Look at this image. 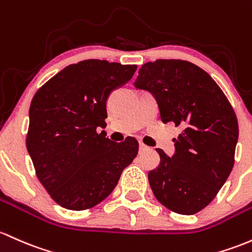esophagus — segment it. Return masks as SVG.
I'll return each mask as SVG.
<instances>
[{
    "label": "esophagus",
    "instance_id": "1",
    "mask_svg": "<svg viewBox=\"0 0 252 252\" xmlns=\"http://www.w3.org/2000/svg\"><path fill=\"white\" fill-rule=\"evenodd\" d=\"M146 149H148V147L147 146L145 145V143H142V142H140V151L142 152V151H146Z\"/></svg>",
    "mask_w": 252,
    "mask_h": 252
}]
</instances>
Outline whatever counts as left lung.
Here are the masks:
<instances>
[{
	"mask_svg": "<svg viewBox=\"0 0 252 252\" xmlns=\"http://www.w3.org/2000/svg\"><path fill=\"white\" fill-rule=\"evenodd\" d=\"M134 85L154 95L162 123L182 129L173 157L157 148L160 164L148 173L154 196L178 214L202 211L233 168L239 132L233 107L211 75L188 61L145 63Z\"/></svg>",
	"mask_w": 252,
	"mask_h": 252,
	"instance_id": "obj_1",
	"label": "left lung"
}]
</instances>
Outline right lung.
<instances>
[{
	"label": "right lung",
	"mask_w": 252,
	"mask_h": 252,
	"mask_svg": "<svg viewBox=\"0 0 252 252\" xmlns=\"http://www.w3.org/2000/svg\"><path fill=\"white\" fill-rule=\"evenodd\" d=\"M136 68L81 61L62 69L33 96L26 147L39 182L63 208L85 211L100 203L137 156L134 137L117 143L98 132L106 126L110 93Z\"/></svg>",
	"instance_id": "add662e5"
}]
</instances>
